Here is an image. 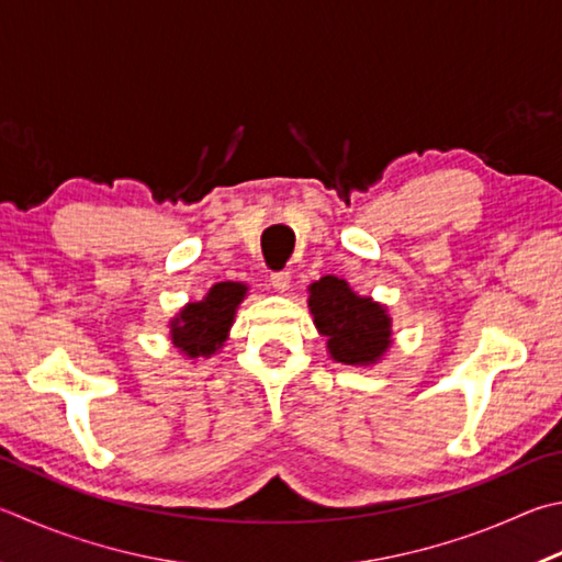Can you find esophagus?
<instances>
[{"mask_svg": "<svg viewBox=\"0 0 562 562\" xmlns=\"http://www.w3.org/2000/svg\"><path fill=\"white\" fill-rule=\"evenodd\" d=\"M290 272L288 270H280V272H272L270 274V284L274 288V292H280V294H284L290 290Z\"/></svg>", "mask_w": 562, "mask_h": 562, "instance_id": "esophagus-1", "label": "esophagus"}]
</instances>
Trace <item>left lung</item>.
Here are the masks:
<instances>
[{
  "instance_id": "1",
  "label": "left lung",
  "mask_w": 562,
  "mask_h": 562,
  "mask_svg": "<svg viewBox=\"0 0 562 562\" xmlns=\"http://www.w3.org/2000/svg\"><path fill=\"white\" fill-rule=\"evenodd\" d=\"M307 292L314 326L336 363L373 366L391 351L393 319L385 304L361 297L349 282L334 274L312 282Z\"/></svg>"
}]
</instances>
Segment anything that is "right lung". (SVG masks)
I'll return each mask as SVG.
<instances>
[{
    "instance_id": "obj_1",
    "label": "right lung",
    "mask_w": 562,
    "mask_h": 562,
    "mask_svg": "<svg viewBox=\"0 0 562 562\" xmlns=\"http://www.w3.org/2000/svg\"><path fill=\"white\" fill-rule=\"evenodd\" d=\"M248 297V284L216 282L199 302L183 304L169 319V336L175 349L187 359H209L226 344L231 326L236 322L240 302Z\"/></svg>"
}]
</instances>
